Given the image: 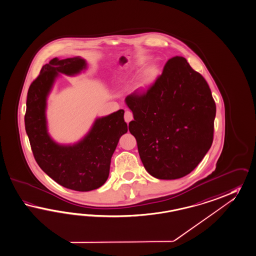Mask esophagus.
Wrapping results in <instances>:
<instances>
[{
  "label": "esophagus",
  "mask_w": 256,
  "mask_h": 256,
  "mask_svg": "<svg viewBox=\"0 0 256 256\" xmlns=\"http://www.w3.org/2000/svg\"><path fill=\"white\" fill-rule=\"evenodd\" d=\"M132 118H134L132 113L131 112H129V110H126L124 113L125 122H126L127 124H129Z\"/></svg>",
  "instance_id": "obj_1"
}]
</instances>
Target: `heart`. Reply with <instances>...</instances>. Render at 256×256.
<instances>
[{
  "label": "heart",
  "mask_w": 256,
  "mask_h": 256,
  "mask_svg": "<svg viewBox=\"0 0 256 256\" xmlns=\"http://www.w3.org/2000/svg\"><path fill=\"white\" fill-rule=\"evenodd\" d=\"M146 61H148V60L144 58H138V60L132 64V66L130 68V72H138L140 70V68H142V66H144V65H146ZM157 75V66H150V68H148L144 70L143 78H142V80H141L139 86L144 88V87L150 86V84H152V82L156 79Z\"/></svg>",
  "instance_id": "1"
}]
</instances>
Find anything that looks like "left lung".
I'll return each mask as SVG.
<instances>
[{
	"label": "left lung",
	"mask_w": 256,
	"mask_h": 256,
	"mask_svg": "<svg viewBox=\"0 0 256 256\" xmlns=\"http://www.w3.org/2000/svg\"><path fill=\"white\" fill-rule=\"evenodd\" d=\"M125 101L134 113L129 131L152 176H184L210 150L216 106L207 82L186 59H169L146 92Z\"/></svg>",
	"instance_id": "8db88e82"
}]
</instances>
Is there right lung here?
I'll return each instance as SVG.
<instances>
[{
  "instance_id": "right-lung-1",
  "label": "right lung",
  "mask_w": 256,
  "mask_h": 256,
  "mask_svg": "<svg viewBox=\"0 0 256 256\" xmlns=\"http://www.w3.org/2000/svg\"><path fill=\"white\" fill-rule=\"evenodd\" d=\"M80 58L52 59L42 66L28 91L25 128L33 156L40 169L62 186L76 191L96 190L110 174L112 154L120 138L127 132L124 110L98 118L78 144L59 146L46 129V96L58 73L73 75L86 68Z\"/></svg>"
}]
</instances>
